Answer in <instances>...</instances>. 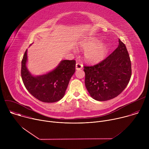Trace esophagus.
Returning a JSON list of instances; mask_svg holds the SVG:
<instances>
[{
    "label": "esophagus",
    "instance_id": "obj_1",
    "mask_svg": "<svg viewBox=\"0 0 149 149\" xmlns=\"http://www.w3.org/2000/svg\"><path fill=\"white\" fill-rule=\"evenodd\" d=\"M82 67H83V65H82V63H79V62H77V63H76V66H75L76 70H81V69L82 68Z\"/></svg>",
    "mask_w": 149,
    "mask_h": 149
}]
</instances>
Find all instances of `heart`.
Returning a JSON list of instances; mask_svg holds the SVG:
<instances>
[{"mask_svg": "<svg viewBox=\"0 0 149 149\" xmlns=\"http://www.w3.org/2000/svg\"><path fill=\"white\" fill-rule=\"evenodd\" d=\"M95 40H86L80 44L79 47L86 50L85 58L89 62H97L102 60L107 54V49L104 45H97Z\"/></svg>", "mask_w": 149, "mask_h": 149, "instance_id": "b5f03b06", "label": "heart"}]
</instances>
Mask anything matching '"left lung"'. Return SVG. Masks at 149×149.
<instances>
[{"label": "left lung", "instance_id": "8db88e82", "mask_svg": "<svg viewBox=\"0 0 149 149\" xmlns=\"http://www.w3.org/2000/svg\"><path fill=\"white\" fill-rule=\"evenodd\" d=\"M118 47L97 64L84 66L85 84L97 101L113 99L126 88L132 76V65L126 47L118 39Z\"/></svg>", "mask_w": 149, "mask_h": 149}]
</instances>
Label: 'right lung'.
Wrapping results in <instances>:
<instances>
[{
  "instance_id": "1",
  "label": "right lung",
  "mask_w": 149,
  "mask_h": 149,
  "mask_svg": "<svg viewBox=\"0 0 149 149\" xmlns=\"http://www.w3.org/2000/svg\"><path fill=\"white\" fill-rule=\"evenodd\" d=\"M27 49L21 67V77L24 86L35 98L44 102H56L64 96L70 80L75 71V60H63L53 71L34 77L26 67Z\"/></svg>"
}]
</instances>
